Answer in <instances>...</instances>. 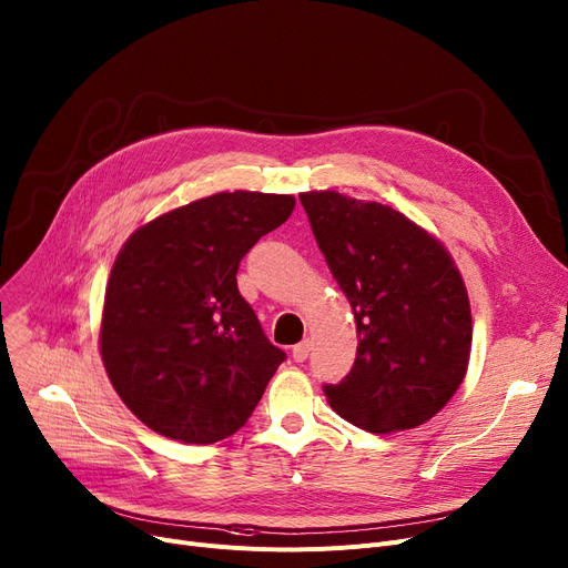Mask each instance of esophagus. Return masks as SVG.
<instances>
[{"label":"esophagus","mask_w":568,"mask_h":568,"mask_svg":"<svg viewBox=\"0 0 568 568\" xmlns=\"http://www.w3.org/2000/svg\"><path fill=\"white\" fill-rule=\"evenodd\" d=\"M310 348H312V342H310V339L300 342L297 346H293V359H295V362H305L307 355H310Z\"/></svg>","instance_id":"esophagus-1"}]
</instances>
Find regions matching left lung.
Here are the masks:
<instances>
[{"label":"left lung","instance_id":"8db88e82","mask_svg":"<svg viewBox=\"0 0 568 568\" xmlns=\"http://www.w3.org/2000/svg\"><path fill=\"white\" fill-rule=\"evenodd\" d=\"M332 277L346 293L357 355L332 410L369 430L415 428L438 415L468 374L470 297L449 250L378 202L335 190L300 194Z\"/></svg>","mask_w":568,"mask_h":568}]
</instances>
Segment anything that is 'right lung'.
I'll return each instance as SVG.
<instances>
[{"mask_svg": "<svg viewBox=\"0 0 568 568\" xmlns=\"http://www.w3.org/2000/svg\"><path fill=\"white\" fill-rule=\"evenodd\" d=\"M293 209V194L217 192L142 224L119 250L100 357L128 410L160 436L213 445L261 402L286 355L265 339L236 273Z\"/></svg>", "mask_w": 568, "mask_h": 568, "instance_id": "right-lung-1", "label": "right lung"}]
</instances>
